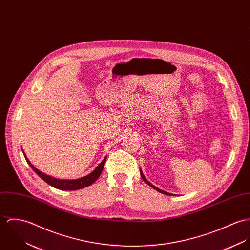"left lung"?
Here are the masks:
<instances>
[{
  "instance_id": "8db88e82",
  "label": "left lung",
  "mask_w": 250,
  "mask_h": 250,
  "mask_svg": "<svg viewBox=\"0 0 250 250\" xmlns=\"http://www.w3.org/2000/svg\"><path fill=\"white\" fill-rule=\"evenodd\" d=\"M140 173H141V176H142L143 180H144V181H145V182H146V183L148 186H150L151 188H153L154 190H156L157 192H159V193H161V194H167V195H172V194H169V193H167V192L163 191V190H160L159 188L155 187L154 185H152V184H151V183H150V182H149V181H148V180H147V179L145 177V175H144V173H143V171H142V169H141V168H140Z\"/></svg>"
}]
</instances>
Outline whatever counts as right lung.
Returning <instances> with one entry per match:
<instances>
[{
	"instance_id": "1",
	"label": "right lung",
	"mask_w": 250,
	"mask_h": 250,
	"mask_svg": "<svg viewBox=\"0 0 250 250\" xmlns=\"http://www.w3.org/2000/svg\"><path fill=\"white\" fill-rule=\"evenodd\" d=\"M23 153L25 155V158H26L28 165L31 167V168L34 170V172H36V174L38 176H40L45 182H47L49 185L53 186L54 188H56L58 190H63V191L80 190V189H83V188L92 185L99 178V176L101 175V173L104 169V164H105V160H106V156H105L104 158V160L98 165V167L92 172H90L89 174L85 175L83 177H81V178H78V179H58V178L53 177L51 175H48V174L40 171L38 168H36L30 163V161L27 158L24 150H23Z\"/></svg>"
}]
</instances>
